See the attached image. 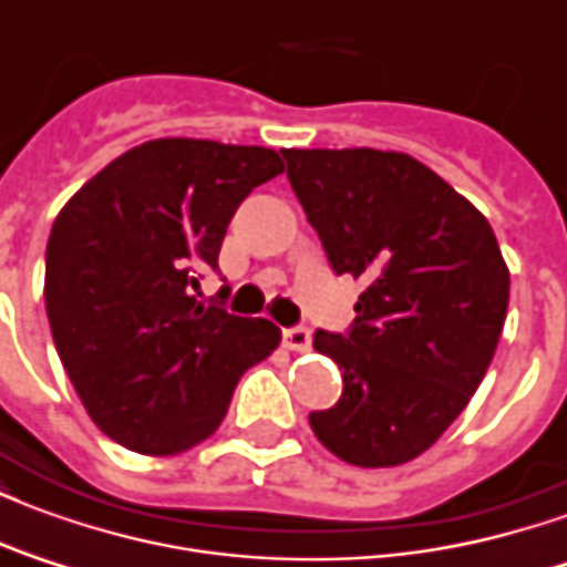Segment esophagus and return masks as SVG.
Segmentation results:
<instances>
[{"label": "esophagus", "mask_w": 567, "mask_h": 567, "mask_svg": "<svg viewBox=\"0 0 567 567\" xmlns=\"http://www.w3.org/2000/svg\"><path fill=\"white\" fill-rule=\"evenodd\" d=\"M282 343H285V349H291V352H309L312 337H309L307 328H285Z\"/></svg>", "instance_id": "esophagus-1"}]
</instances>
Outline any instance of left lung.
<instances>
[{"mask_svg":"<svg viewBox=\"0 0 567 567\" xmlns=\"http://www.w3.org/2000/svg\"><path fill=\"white\" fill-rule=\"evenodd\" d=\"M288 182L337 276L364 282L349 333L312 337L343 370L309 413L328 450L394 467L434 446L486 377L511 270L474 203L401 151L285 148Z\"/></svg>","mask_w":567,"mask_h":567,"instance_id":"left-lung-1","label":"left lung"}]
</instances>
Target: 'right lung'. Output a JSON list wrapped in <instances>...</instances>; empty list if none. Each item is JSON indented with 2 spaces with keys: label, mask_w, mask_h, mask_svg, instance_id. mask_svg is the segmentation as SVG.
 <instances>
[{
  "label": "right lung",
  "mask_w": 567,
  "mask_h": 567,
  "mask_svg": "<svg viewBox=\"0 0 567 567\" xmlns=\"http://www.w3.org/2000/svg\"><path fill=\"white\" fill-rule=\"evenodd\" d=\"M260 145L142 142L56 215L44 255L54 346L87 416L142 455H178L215 434L239 377L279 346L267 319L203 307L239 203L282 173Z\"/></svg>",
  "instance_id": "add662e5"
}]
</instances>
